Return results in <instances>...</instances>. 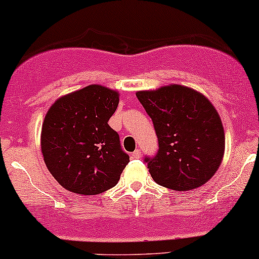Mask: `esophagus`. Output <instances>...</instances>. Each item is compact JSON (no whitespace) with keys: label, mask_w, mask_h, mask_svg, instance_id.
<instances>
[{"label":"esophagus","mask_w":259,"mask_h":259,"mask_svg":"<svg viewBox=\"0 0 259 259\" xmlns=\"http://www.w3.org/2000/svg\"><path fill=\"white\" fill-rule=\"evenodd\" d=\"M133 158H135V159H139V158H141V155H142V152H141V149H135V151L133 152Z\"/></svg>","instance_id":"1"}]
</instances>
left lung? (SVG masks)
<instances>
[{
    "instance_id": "8db88e82",
    "label": "left lung",
    "mask_w": 259,
    "mask_h": 259,
    "mask_svg": "<svg viewBox=\"0 0 259 259\" xmlns=\"http://www.w3.org/2000/svg\"><path fill=\"white\" fill-rule=\"evenodd\" d=\"M158 138V152L145 157L151 176L172 191H191L219 170L224 154V130L208 100L187 87L172 84L136 93Z\"/></svg>"
}]
</instances>
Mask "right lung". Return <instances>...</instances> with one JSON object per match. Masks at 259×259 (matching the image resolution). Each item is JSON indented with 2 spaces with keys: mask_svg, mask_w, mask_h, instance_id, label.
<instances>
[{
  "mask_svg": "<svg viewBox=\"0 0 259 259\" xmlns=\"http://www.w3.org/2000/svg\"><path fill=\"white\" fill-rule=\"evenodd\" d=\"M118 102L117 92L92 84L58 99L47 112L40 149L53 177L67 191L95 195L119 181L129 155L108 125Z\"/></svg>",
  "mask_w": 259,
  "mask_h": 259,
  "instance_id": "obj_1",
  "label": "right lung"
}]
</instances>
